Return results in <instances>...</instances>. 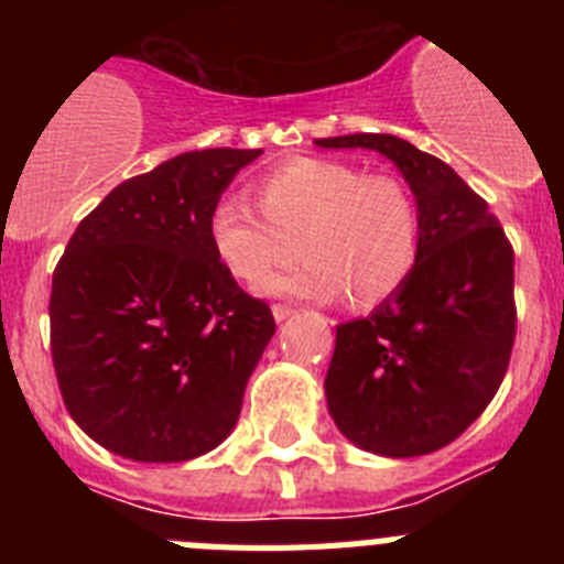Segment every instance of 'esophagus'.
I'll return each instance as SVG.
<instances>
[{
  "instance_id": "esophagus-1",
  "label": "esophagus",
  "mask_w": 564,
  "mask_h": 564,
  "mask_svg": "<svg viewBox=\"0 0 564 564\" xmlns=\"http://www.w3.org/2000/svg\"><path fill=\"white\" fill-rule=\"evenodd\" d=\"M293 313H296V307H291V305H273V318H276V322H285V318H291Z\"/></svg>"
}]
</instances>
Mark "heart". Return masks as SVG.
Listing matches in <instances>:
<instances>
[{"label":"heart","mask_w":564,"mask_h":564,"mask_svg":"<svg viewBox=\"0 0 564 564\" xmlns=\"http://www.w3.org/2000/svg\"><path fill=\"white\" fill-rule=\"evenodd\" d=\"M259 212L223 200L208 217L220 265L262 285L302 253L305 265L273 293L333 299L372 311L395 296L421 257V206L395 174H367L330 158H291L253 183Z\"/></svg>","instance_id":"heart-1"}]
</instances>
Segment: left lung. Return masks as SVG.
Returning a JSON list of instances; mask_svg holds the SVG:
<instances>
[{
    "instance_id": "1",
    "label": "left lung",
    "mask_w": 564,
    "mask_h": 564,
    "mask_svg": "<svg viewBox=\"0 0 564 564\" xmlns=\"http://www.w3.org/2000/svg\"><path fill=\"white\" fill-rule=\"evenodd\" d=\"M316 143L390 158L423 223L410 282L367 318L336 327L327 410L364 452L430 455L480 417L506 378L517 333L514 248L488 203L435 154L395 134Z\"/></svg>"
}]
</instances>
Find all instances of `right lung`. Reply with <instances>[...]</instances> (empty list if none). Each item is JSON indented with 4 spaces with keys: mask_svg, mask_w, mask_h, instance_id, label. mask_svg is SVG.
<instances>
[{
    "mask_svg": "<svg viewBox=\"0 0 564 564\" xmlns=\"http://www.w3.org/2000/svg\"><path fill=\"white\" fill-rule=\"evenodd\" d=\"M262 149H200L129 177L78 223L50 293V352L73 421L104 449L183 463L237 426L276 333L220 265L208 217Z\"/></svg>",
    "mask_w": 564,
    "mask_h": 564,
    "instance_id": "obj_1",
    "label": "right lung"
}]
</instances>
